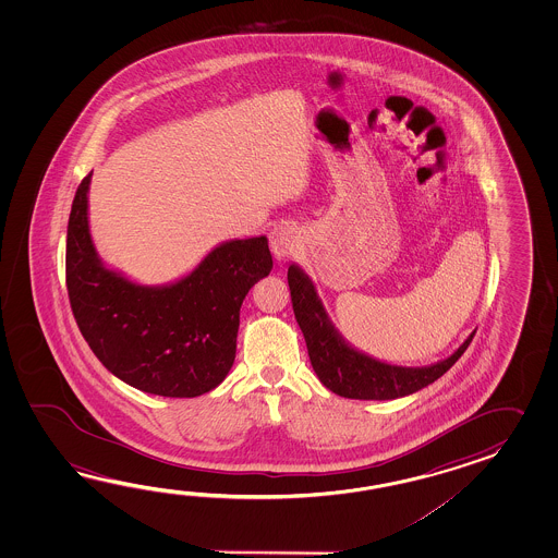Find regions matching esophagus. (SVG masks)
<instances>
[{
  "mask_svg": "<svg viewBox=\"0 0 558 558\" xmlns=\"http://www.w3.org/2000/svg\"><path fill=\"white\" fill-rule=\"evenodd\" d=\"M269 245H271V251H274V255L279 262L281 259H289L303 245V238H301L299 227L293 226V223H279V226H275L271 229V235H269Z\"/></svg>",
  "mask_w": 558,
  "mask_h": 558,
  "instance_id": "1",
  "label": "esophagus"
}]
</instances>
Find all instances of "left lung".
Returning a JSON list of instances; mask_svg holds the SVG:
<instances>
[{
    "label": "left lung",
    "mask_w": 558,
    "mask_h": 558,
    "mask_svg": "<svg viewBox=\"0 0 558 558\" xmlns=\"http://www.w3.org/2000/svg\"><path fill=\"white\" fill-rule=\"evenodd\" d=\"M287 281L313 371L329 391L344 399L391 401L425 389L459 361L476 332H471L451 356L439 363L427 367L389 365L344 341L323 307L317 287L296 263L289 265Z\"/></svg>",
    "instance_id": "8db88e82"
}]
</instances>
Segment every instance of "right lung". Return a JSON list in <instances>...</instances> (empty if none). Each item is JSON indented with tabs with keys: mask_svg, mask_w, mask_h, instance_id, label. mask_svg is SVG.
<instances>
[{
	"mask_svg": "<svg viewBox=\"0 0 558 558\" xmlns=\"http://www.w3.org/2000/svg\"><path fill=\"white\" fill-rule=\"evenodd\" d=\"M89 183L92 173L75 191L65 247L68 295L85 341L140 391L175 399L214 391L235 361L241 303L274 269L267 238L223 241L173 283H135L95 251Z\"/></svg>",
	"mask_w": 558,
	"mask_h": 558,
	"instance_id": "add662e5",
	"label": "right lung"
}]
</instances>
